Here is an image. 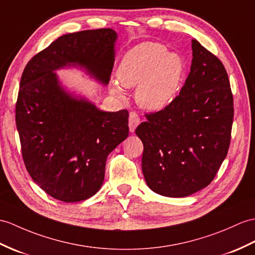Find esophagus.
<instances>
[{
  "mask_svg": "<svg viewBox=\"0 0 255 255\" xmlns=\"http://www.w3.org/2000/svg\"><path fill=\"white\" fill-rule=\"evenodd\" d=\"M140 124V117L139 115L135 113V112H130L129 114V130L130 132H133L135 128H137V126Z\"/></svg>",
  "mask_w": 255,
  "mask_h": 255,
  "instance_id": "1",
  "label": "esophagus"
}]
</instances>
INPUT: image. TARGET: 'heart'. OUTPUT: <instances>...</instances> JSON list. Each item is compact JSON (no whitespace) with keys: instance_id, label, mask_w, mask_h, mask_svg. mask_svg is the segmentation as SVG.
Segmentation results:
<instances>
[{"instance_id":"b5f03b06","label":"heart","mask_w":255,"mask_h":255,"mask_svg":"<svg viewBox=\"0 0 255 255\" xmlns=\"http://www.w3.org/2000/svg\"><path fill=\"white\" fill-rule=\"evenodd\" d=\"M183 64L179 55L168 53L167 47L156 42H143L130 49L118 65L117 81L111 82V92L125 98L124 88H135L139 106L159 111L175 99L182 78Z\"/></svg>"}]
</instances>
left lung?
Wrapping results in <instances>:
<instances>
[{"label": "left lung", "instance_id": "1", "mask_svg": "<svg viewBox=\"0 0 255 255\" xmlns=\"http://www.w3.org/2000/svg\"><path fill=\"white\" fill-rule=\"evenodd\" d=\"M185 85L166 108L145 114L135 133L143 143L142 173L152 191L182 198L209 186L226 157L234 98L223 63L192 39Z\"/></svg>", "mask_w": 255, "mask_h": 255}]
</instances>
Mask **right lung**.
I'll return each mask as SVG.
<instances>
[{"label": "right lung", "mask_w": 255, "mask_h": 255, "mask_svg": "<svg viewBox=\"0 0 255 255\" xmlns=\"http://www.w3.org/2000/svg\"><path fill=\"white\" fill-rule=\"evenodd\" d=\"M116 38L111 28L64 34L35 54L21 75L16 126L23 163L33 181L63 202H79L100 190L106 157L128 137L129 113L103 112L73 98L54 70L79 65L108 85Z\"/></svg>", "instance_id": "add662e5"}]
</instances>
